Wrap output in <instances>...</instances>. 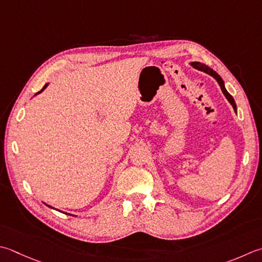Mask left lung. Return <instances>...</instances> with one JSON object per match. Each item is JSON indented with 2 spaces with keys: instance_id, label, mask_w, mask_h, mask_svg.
Masks as SVG:
<instances>
[{
  "instance_id": "1",
  "label": "left lung",
  "mask_w": 262,
  "mask_h": 262,
  "mask_svg": "<svg viewBox=\"0 0 262 262\" xmlns=\"http://www.w3.org/2000/svg\"><path fill=\"white\" fill-rule=\"evenodd\" d=\"M191 66L193 67V68H195V69H198V70H200V71H203V73H206V74L210 75L211 77H213V78L217 80V83L219 84L220 89H222V92L224 93L225 97H226L227 101L229 102L230 104H232L234 111H235V112H237L236 103H235V101H234V99H233V96L230 95V94L228 93V92H227L226 87H225V83H224V80H223L222 77H220V76L216 73V71L212 70L211 68H209V67H208V66H206L204 63H201V62H191Z\"/></svg>"
}]
</instances>
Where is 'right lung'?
<instances>
[{
  "label": "right lung",
  "instance_id": "add662e5",
  "mask_svg": "<svg viewBox=\"0 0 262 262\" xmlns=\"http://www.w3.org/2000/svg\"><path fill=\"white\" fill-rule=\"evenodd\" d=\"M48 85H49V83H46V84L44 85V87H43V89H42V90H40V92H43V91H44V90L46 89V87H48ZM40 92H38V93H36L35 95H37V94H39V93H40ZM45 204H46V203H45ZM46 206H48L49 208H52V207H51V206H49V204H46ZM52 209H54V208H52Z\"/></svg>",
  "mask_w": 262,
  "mask_h": 262
}]
</instances>
